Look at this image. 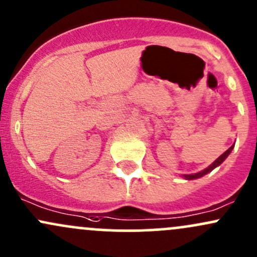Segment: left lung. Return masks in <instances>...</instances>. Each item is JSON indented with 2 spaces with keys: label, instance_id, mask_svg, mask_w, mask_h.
Returning <instances> with one entry per match:
<instances>
[{
  "label": "left lung",
  "instance_id": "obj_1",
  "mask_svg": "<svg viewBox=\"0 0 257 257\" xmlns=\"http://www.w3.org/2000/svg\"><path fill=\"white\" fill-rule=\"evenodd\" d=\"M233 148H234V145H232V146H230V148L229 149H228V150L227 151H225L224 152V154H222L221 155V156H219L218 157V159H217L216 161H215V162H213L212 163V165H211V166H208V167L206 168V170H204V171H201V172H199V173H195V174H185V178H187V179H189V180H191V179H196V178H200V177H202V176H205V174H207L208 173V172H211V171H212L213 170V168H216L217 167V166H219V165H221V163L222 162H223V161L225 160V159H227V156H228V155H229L230 154V151H232L233 150Z\"/></svg>",
  "mask_w": 257,
  "mask_h": 257
}]
</instances>
